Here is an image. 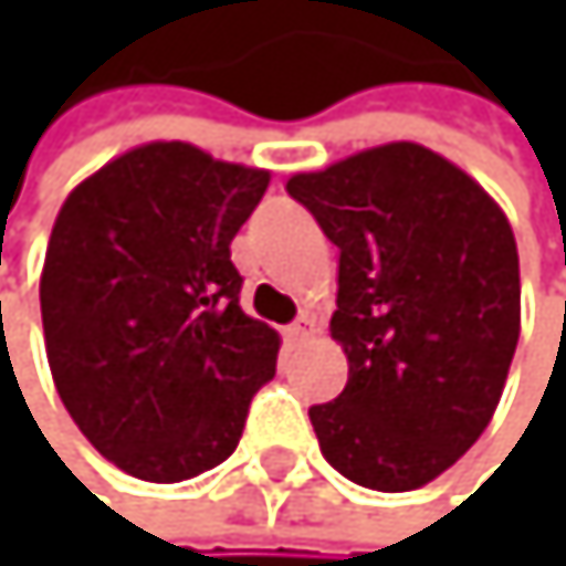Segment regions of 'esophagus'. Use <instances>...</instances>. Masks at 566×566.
<instances>
[{"label": "esophagus", "instance_id": "obj_1", "mask_svg": "<svg viewBox=\"0 0 566 566\" xmlns=\"http://www.w3.org/2000/svg\"><path fill=\"white\" fill-rule=\"evenodd\" d=\"M312 333H315V318H308V315H302L298 322L285 325V339H289V343H302V339H308Z\"/></svg>", "mask_w": 566, "mask_h": 566}]
</instances>
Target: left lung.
Masks as SVG:
<instances>
[{"instance_id": "1", "label": "left lung", "mask_w": 566, "mask_h": 566, "mask_svg": "<svg viewBox=\"0 0 566 566\" xmlns=\"http://www.w3.org/2000/svg\"><path fill=\"white\" fill-rule=\"evenodd\" d=\"M339 248L329 333L349 380L308 407L336 472L377 492L438 479L479 441L520 339L506 213L438 151L390 142L289 179Z\"/></svg>"}]
</instances>
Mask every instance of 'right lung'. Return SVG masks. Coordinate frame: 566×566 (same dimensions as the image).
<instances>
[{
  "instance_id": "right-lung-1",
  "label": "right lung",
  "mask_w": 566,
  "mask_h": 566,
  "mask_svg": "<svg viewBox=\"0 0 566 566\" xmlns=\"http://www.w3.org/2000/svg\"><path fill=\"white\" fill-rule=\"evenodd\" d=\"M264 189V169L151 142L56 213L40 277L50 374L84 438L135 479L186 482L230 459L274 377L277 333L244 315L230 261Z\"/></svg>"
}]
</instances>
